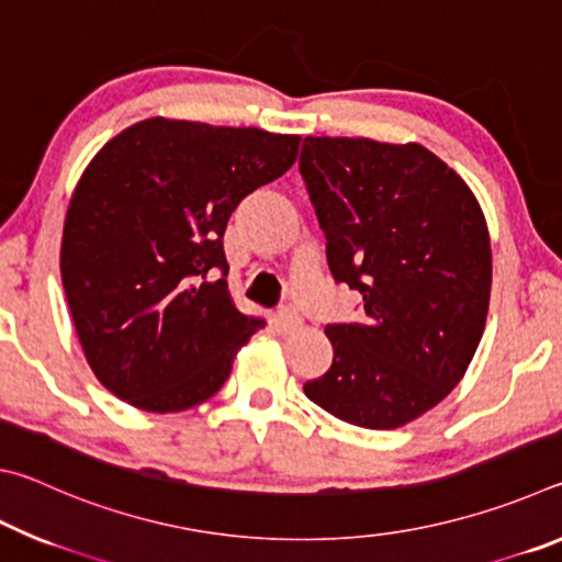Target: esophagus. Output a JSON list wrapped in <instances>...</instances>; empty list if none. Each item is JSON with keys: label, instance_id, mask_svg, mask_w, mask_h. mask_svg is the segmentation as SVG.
I'll return each instance as SVG.
<instances>
[{"label": "esophagus", "instance_id": "1", "mask_svg": "<svg viewBox=\"0 0 562 562\" xmlns=\"http://www.w3.org/2000/svg\"><path fill=\"white\" fill-rule=\"evenodd\" d=\"M274 325H278L282 335H292V331H297L302 327V319H300L297 312L284 307V310L278 312V317H274Z\"/></svg>", "mask_w": 562, "mask_h": 562}]
</instances>
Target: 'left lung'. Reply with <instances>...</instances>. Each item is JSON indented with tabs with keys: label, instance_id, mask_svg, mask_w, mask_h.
Segmentation results:
<instances>
[{
	"label": "left lung",
	"instance_id": "8db88e82",
	"mask_svg": "<svg viewBox=\"0 0 562 562\" xmlns=\"http://www.w3.org/2000/svg\"><path fill=\"white\" fill-rule=\"evenodd\" d=\"M327 262L364 315L327 325L310 402L361 429H398L461 382L486 327L491 237L465 180L422 144L307 136L300 154Z\"/></svg>",
	"mask_w": 562,
	"mask_h": 562
}]
</instances>
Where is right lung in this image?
I'll use <instances>...</instances> for the list:
<instances>
[{
	"label": "right lung",
	"mask_w": 562,
	"mask_h": 562,
	"mask_svg": "<svg viewBox=\"0 0 562 562\" xmlns=\"http://www.w3.org/2000/svg\"><path fill=\"white\" fill-rule=\"evenodd\" d=\"M297 150L288 133L156 116L93 156L66 211L59 265L83 355L113 396L170 414L225 384L265 327L227 292L225 227Z\"/></svg>",
	"instance_id": "obj_1"
}]
</instances>
